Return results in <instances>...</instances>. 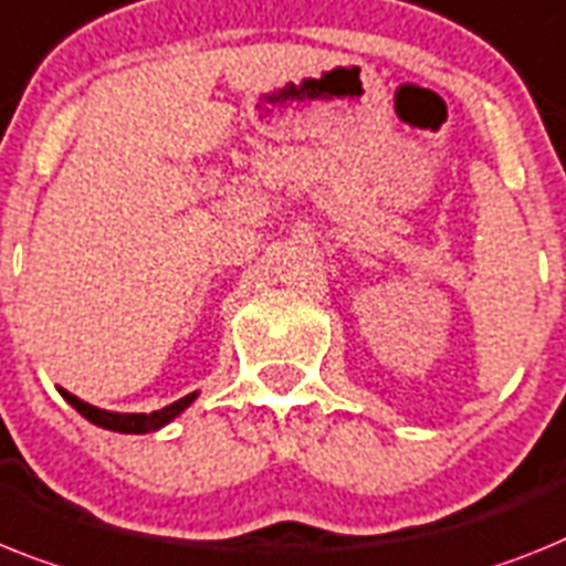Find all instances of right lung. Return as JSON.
I'll use <instances>...</instances> for the list:
<instances>
[{
	"label": "right lung",
	"mask_w": 566,
	"mask_h": 566,
	"mask_svg": "<svg viewBox=\"0 0 566 566\" xmlns=\"http://www.w3.org/2000/svg\"><path fill=\"white\" fill-rule=\"evenodd\" d=\"M60 394H63L71 406L77 408L85 420L94 422V426H99V429L120 431V434H146V431L164 429L166 422H172L175 417H178L180 411H184V408H187L195 397H198V394L192 391V394H187V397L175 400L172 406L160 408V411H151V415H117V411H103V408L88 406V402H83L80 397H74V394L63 391V388H60Z\"/></svg>",
	"instance_id": "add662e5"
}]
</instances>
